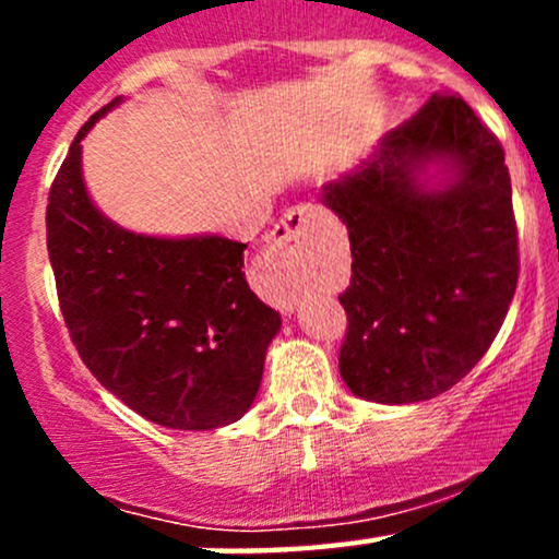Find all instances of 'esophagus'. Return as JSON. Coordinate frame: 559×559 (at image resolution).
Listing matches in <instances>:
<instances>
[{"label": "esophagus", "mask_w": 559, "mask_h": 559, "mask_svg": "<svg viewBox=\"0 0 559 559\" xmlns=\"http://www.w3.org/2000/svg\"><path fill=\"white\" fill-rule=\"evenodd\" d=\"M318 210L312 204H297L281 217L267 239V254L278 265L286 267L284 273V299L294 301L301 294V260L310 252L312 234H316Z\"/></svg>", "instance_id": "34e87169"}]
</instances>
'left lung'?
Listing matches in <instances>:
<instances>
[{"label":"left lung","mask_w":559,"mask_h":559,"mask_svg":"<svg viewBox=\"0 0 559 559\" xmlns=\"http://www.w3.org/2000/svg\"><path fill=\"white\" fill-rule=\"evenodd\" d=\"M320 202L349 230L338 370L352 394L413 404L476 368L518 286V228L499 139L433 94Z\"/></svg>","instance_id":"left-lung-1"}]
</instances>
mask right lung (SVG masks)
<instances>
[{
	"instance_id": "obj_1",
	"label": "right lung",
	"mask_w": 559,
	"mask_h": 559,
	"mask_svg": "<svg viewBox=\"0 0 559 559\" xmlns=\"http://www.w3.org/2000/svg\"><path fill=\"white\" fill-rule=\"evenodd\" d=\"M81 128L47 204L57 297L81 360L141 418L178 431L236 423L258 396L281 316L243 275L247 243L226 236H144L96 210Z\"/></svg>"
}]
</instances>
